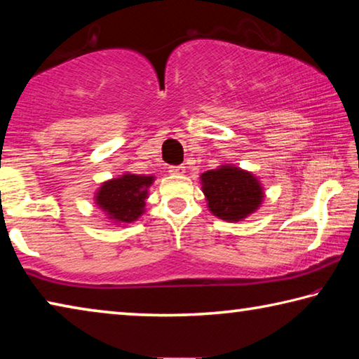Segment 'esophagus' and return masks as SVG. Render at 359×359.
Wrapping results in <instances>:
<instances>
[{
    "mask_svg": "<svg viewBox=\"0 0 359 359\" xmlns=\"http://www.w3.org/2000/svg\"><path fill=\"white\" fill-rule=\"evenodd\" d=\"M169 172H171V174H184L185 172V166L184 165L169 166Z\"/></svg>",
    "mask_w": 359,
    "mask_h": 359,
    "instance_id": "34e87169",
    "label": "esophagus"
}]
</instances>
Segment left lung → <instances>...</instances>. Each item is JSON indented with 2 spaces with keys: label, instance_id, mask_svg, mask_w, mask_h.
<instances>
[{
  "label": "left lung",
  "instance_id": "1",
  "mask_svg": "<svg viewBox=\"0 0 359 359\" xmlns=\"http://www.w3.org/2000/svg\"><path fill=\"white\" fill-rule=\"evenodd\" d=\"M201 180L210 212L222 220H242L257 210L263 199L258 180L239 168L222 166L204 172Z\"/></svg>",
  "mask_w": 359,
  "mask_h": 359
}]
</instances>
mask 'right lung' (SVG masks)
Instances as JSON below:
<instances>
[{
    "label": "right lung",
    "mask_w": 359,
    "mask_h": 359,
    "mask_svg": "<svg viewBox=\"0 0 359 359\" xmlns=\"http://www.w3.org/2000/svg\"><path fill=\"white\" fill-rule=\"evenodd\" d=\"M154 177L125 174L123 177L106 182L98 191L96 204L117 222L130 223L142 214L147 187Z\"/></svg>",
    "instance_id": "1"
}]
</instances>
